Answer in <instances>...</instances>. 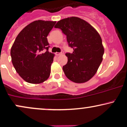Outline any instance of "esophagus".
<instances>
[{
	"label": "esophagus",
	"mask_w": 127,
	"mask_h": 127,
	"mask_svg": "<svg viewBox=\"0 0 127 127\" xmlns=\"http://www.w3.org/2000/svg\"><path fill=\"white\" fill-rule=\"evenodd\" d=\"M63 53V52H61V53H59V52H56V56H60V55H62V54Z\"/></svg>",
	"instance_id": "esophagus-1"
}]
</instances>
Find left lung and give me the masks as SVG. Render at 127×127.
<instances>
[{
    "label": "left lung",
    "instance_id": "obj_1",
    "mask_svg": "<svg viewBox=\"0 0 127 127\" xmlns=\"http://www.w3.org/2000/svg\"><path fill=\"white\" fill-rule=\"evenodd\" d=\"M66 35L73 53H65L68 62L63 67L65 76L73 82H87L95 74L102 61L104 49L98 32L77 17L59 20L54 26Z\"/></svg>",
    "mask_w": 127,
    "mask_h": 127
}]
</instances>
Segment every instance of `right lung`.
<instances>
[{"mask_svg": "<svg viewBox=\"0 0 127 127\" xmlns=\"http://www.w3.org/2000/svg\"><path fill=\"white\" fill-rule=\"evenodd\" d=\"M56 21L36 20L16 38L10 50L16 71L26 82L40 84L49 77L54 54L50 53L47 36Z\"/></svg>", "mask_w": 127, "mask_h": 127, "instance_id": "obj_1", "label": "right lung"}]
</instances>
